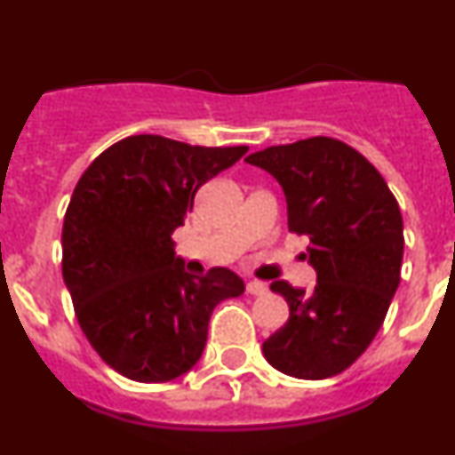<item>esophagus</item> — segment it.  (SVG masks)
Returning a JSON list of instances; mask_svg holds the SVG:
<instances>
[{"label":"esophagus","instance_id":"34e87169","mask_svg":"<svg viewBox=\"0 0 455 455\" xmlns=\"http://www.w3.org/2000/svg\"><path fill=\"white\" fill-rule=\"evenodd\" d=\"M247 294H251V296H263V294H267V285H265V283H260V281H250L247 283Z\"/></svg>","mask_w":455,"mask_h":455}]
</instances>
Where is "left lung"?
Returning a JSON list of instances; mask_svg holds the SVG:
<instances>
[{
  "instance_id": "8db88e82",
  "label": "left lung",
  "mask_w": 455,
  "mask_h": 455,
  "mask_svg": "<svg viewBox=\"0 0 455 455\" xmlns=\"http://www.w3.org/2000/svg\"><path fill=\"white\" fill-rule=\"evenodd\" d=\"M281 183L287 228L309 238L314 291L274 281L290 318L263 343L272 367L323 380L347 370L379 334L403 265V217L379 170L331 137L300 139L247 156Z\"/></svg>"
}]
</instances>
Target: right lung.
<instances>
[{"label": "right lung", "mask_w": 455, "mask_h": 455, "mask_svg": "<svg viewBox=\"0 0 455 455\" xmlns=\"http://www.w3.org/2000/svg\"><path fill=\"white\" fill-rule=\"evenodd\" d=\"M245 152L134 134L81 174L66 210L61 272L85 339L125 379L168 382L190 371L212 309L245 291L226 267L188 274L172 241L196 190Z\"/></svg>", "instance_id": "add662e5"}]
</instances>
